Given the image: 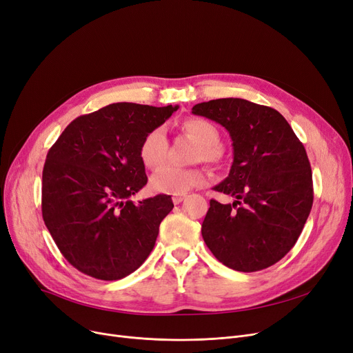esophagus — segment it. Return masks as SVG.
<instances>
[{
	"mask_svg": "<svg viewBox=\"0 0 353 353\" xmlns=\"http://www.w3.org/2000/svg\"><path fill=\"white\" fill-rule=\"evenodd\" d=\"M183 199H185V196H181V194H180V196H173V197H172V201H173V203H174V205H179V203H181V202H183Z\"/></svg>",
	"mask_w": 353,
	"mask_h": 353,
	"instance_id": "obj_1",
	"label": "esophagus"
}]
</instances>
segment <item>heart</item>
<instances>
[{
	"label": "heart",
	"mask_w": 353,
	"mask_h": 353,
	"mask_svg": "<svg viewBox=\"0 0 353 353\" xmlns=\"http://www.w3.org/2000/svg\"><path fill=\"white\" fill-rule=\"evenodd\" d=\"M186 132L201 144L199 157L208 161H216L221 156L219 140L221 134L216 125L202 118H192L183 124ZM167 135L163 127L151 130L140 145V159L148 168H154L161 164L167 157ZM206 183V176L199 168L177 167L173 164H164L150 177V188L164 194H183Z\"/></svg>",
	"instance_id": "b5f03b06"
}]
</instances>
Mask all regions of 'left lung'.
<instances>
[{"label": "left lung", "mask_w": 353, "mask_h": 353, "mask_svg": "<svg viewBox=\"0 0 353 353\" xmlns=\"http://www.w3.org/2000/svg\"><path fill=\"white\" fill-rule=\"evenodd\" d=\"M192 114L218 122L231 135L234 161L213 190L234 203L210 201L202 236L219 261L236 271L268 268L294 247L313 205L312 168L285 118L270 106L222 98Z\"/></svg>", "instance_id": "1"}]
</instances>
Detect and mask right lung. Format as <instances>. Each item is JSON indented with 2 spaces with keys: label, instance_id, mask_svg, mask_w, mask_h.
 Wrapping results in <instances>:
<instances>
[{
  "label": "right lung",
  "instance_id": "1",
  "mask_svg": "<svg viewBox=\"0 0 353 353\" xmlns=\"http://www.w3.org/2000/svg\"><path fill=\"white\" fill-rule=\"evenodd\" d=\"M179 106L111 103L78 117L49 150L41 212L57 248L90 277L112 281L139 268L173 209L167 194L134 203L147 185L140 159L144 137Z\"/></svg>",
  "mask_w": 353,
  "mask_h": 353
}]
</instances>
